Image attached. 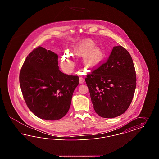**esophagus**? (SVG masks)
Here are the masks:
<instances>
[{
	"mask_svg": "<svg viewBox=\"0 0 159 159\" xmlns=\"http://www.w3.org/2000/svg\"><path fill=\"white\" fill-rule=\"evenodd\" d=\"M84 80L83 77H79V83L80 84H83L84 83Z\"/></svg>",
	"mask_w": 159,
	"mask_h": 159,
	"instance_id": "esophagus-1",
	"label": "esophagus"
}]
</instances>
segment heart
Segmentation results:
<instances>
[{
  "mask_svg": "<svg viewBox=\"0 0 159 159\" xmlns=\"http://www.w3.org/2000/svg\"><path fill=\"white\" fill-rule=\"evenodd\" d=\"M73 55L82 56V63L86 68L95 70L99 67L104 60L105 55L103 50L95 45V42L91 39H86L80 41L72 49ZM62 68L66 71L70 72L74 67V61L71 55L65 53L61 59Z\"/></svg>",
  "mask_w": 159,
  "mask_h": 159,
  "instance_id": "heart-1",
  "label": "heart"
}]
</instances>
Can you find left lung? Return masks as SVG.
<instances>
[{"label": "left lung", "mask_w": 159, "mask_h": 159, "mask_svg": "<svg viewBox=\"0 0 159 159\" xmlns=\"http://www.w3.org/2000/svg\"><path fill=\"white\" fill-rule=\"evenodd\" d=\"M85 81L96 113L104 118L120 116L131 104L136 88L130 53L121 46H114L107 61L88 75Z\"/></svg>", "instance_id": "left-lung-1"}]
</instances>
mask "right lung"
Instances as JSON below:
<instances>
[{
	"label": "right lung",
	"mask_w": 159,
	"mask_h": 159,
	"mask_svg": "<svg viewBox=\"0 0 159 159\" xmlns=\"http://www.w3.org/2000/svg\"><path fill=\"white\" fill-rule=\"evenodd\" d=\"M58 55L42 47L27 57L20 73L23 97L39 118L57 120L67 113L79 77L59 70Z\"/></svg>",
	"instance_id": "1"
}]
</instances>
